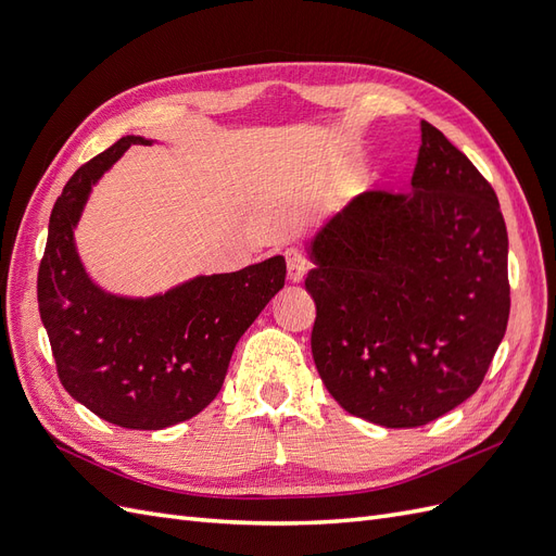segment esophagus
<instances>
[{
  "label": "esophagus",
  "instance_id": "1",
  "mask_svg": "<svg viewBox=\"0 0 556 556\" xmlns=\"http://www.w3.org/2000/svg\"><path fill=\"white\" fill-rule=\"evenodd\" d=\"M285 262H288V278L292 282H301L308 271V260L304 252L299 248H288L285 250Z\"/></svg>",
  "mask_w": 556,
  "mask_h": 556
}]
</instances>
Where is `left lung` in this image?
Masks as SVG:
<instances>
[{"mask_svg": "<svg viewBox=\"0 0 556 556\" xmlns=\"http://www.w3.org/2000/svg\"><path fill=\"white\" fill-rule=\"evenodd\" d=\"M410 192H364L315 231L313 359L350 415L433 422L476 394L510 315L496 192L422 121Z\"/></svg>", "mask_w": 556, "mask_h": 556, "instance_id": "obj_1", "label": "left lung"}]
</instances>
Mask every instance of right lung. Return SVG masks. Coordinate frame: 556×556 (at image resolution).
Masks as SVG:
<instances>
[{
    "instance_id": "add662e5",
    "label": "right lung",
    "mask_w": 556,
    "mask_h": 556,
    "mask_svg": "<svg viewBox=\"0 0 556 556\" xmlns=\"http://www.w3.org/2000/svg\"><path fill=\"white\" fill-rule=\"evenodd\" d=\"M139 143L150 141L123 137L64 185L50 213L37 296L64 390L111 425L157 431L194 417L220 392L233 348L282 290L285 260L197 276L146 299L94 285L74 229L92 185Z\"/></svg>"
}]
</instances>
